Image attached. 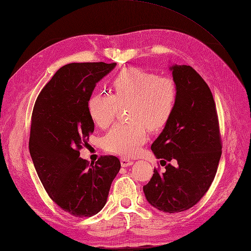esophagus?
I'll list each match as a JSON object with an SVG mask.
<instances>
[{
  "label": "esophagus",
  "mask_w": 251,
  "mask_h": 251,
  "mask_svg": "<svg viewBox=\"0 0 251 251\" xmlns=\"http://www.w3.org/2000/svg\"><path fill=\"white\" fill-rule=\"evenodd\" d=\"M120 163H121V166L126 168V166H130L133 164V160H131V159H128V158H126V157H121Z\"/></svg>",
  "instance_id": "1"
}]
</instances>
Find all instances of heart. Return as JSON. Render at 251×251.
I'll use <instances>...</instances> for the list:
<instances>
[{
	"label": "heart",
	"instance_id": "heart-1",
	"mask_svg": "<svg viewBox=\"0 0 251 251\" xmlns=\"http://www.w3.org/2000/svg\"><path fill=\"white\" fill-rule=\"evenodd\" d=\"M112 95L95 93L88 100V112L102 128L115 121L119 107H128L132 123L117 125L103 138V147L111 153L126 157L137 155L151 131L163 128L176 109L178 88L168 76H158L139 68H126L112 81Z\"/></svg>",
	"mask_w": 251,
	"mask_h": 251
}]
</instances>
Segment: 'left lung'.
I'll list each match as a JSON object with an SVG mask.
<instances>
[{
	"mask_svg": "<svg viewBox=\"0 0 251 251\" xmlns=\"http://www.w3.org/2000/svg\"><path fill=\"white\" fill-rule=\"evenodd\" d=\"M171 70L178 88L177 105L151 147L165 172L154 169L143 192L151 205L174 214L193 207L207 193L221 158L222 140L207 83L191 66L175 65Z\"/></svg>",
	"mask_w": 251,
	"mask_h": 251,
	"instance_id": "1",
	"label": "left lung"
}]
</instances>
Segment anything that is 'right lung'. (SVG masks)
I'll use <instances>...</instances> for the list:
<instances>
[{
	"label": "right lung",
	"instance_id": "add662e5",
	"mask_svg": "<svg viewBox=\"0 0 251 251\" xmlns=\"http://www.w3.org/2000/svg\"><path fill=\"white\" fill-rule=\"evenodd\" d=\"M116 63H72L59 68L34 103L29 151L51 200L71 216L92 217L108 199L120 170L119 159L100 156L93 163L79 158L94 123L88 100L96 82Z\"/></svg>",
	"mask_w": 251,
	"mask_h": 251
}]
</instances>
